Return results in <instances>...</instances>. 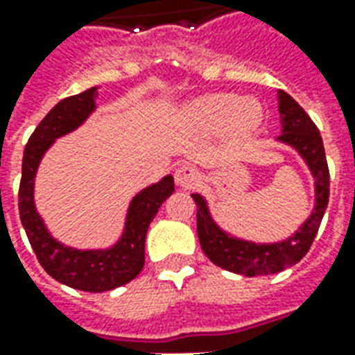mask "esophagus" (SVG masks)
I'll return each instance as SVG.
<instances>
[{"instance_id": "obj_1", "label": "esophagus", "mask_w": 355, "mask_h": 355, "mask_svg": "<svg viewBox=\"0 0 355 355\" xmlns=\"http://www.w3.org/2000/svg\"><path fill=\"white\" fill-rule=\"evenodd\" d=\"M200 180V171L192 165H182L175 171V182L182 188H190Z\"/></svg>"}]
</instances>
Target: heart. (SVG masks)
Instances as JSON below:
<instances>
[{
    "label": "heart",
    "instance_id": "obj_1",
    "mask_svg": "<svg viewBox=\"0 0 355 355\" xmlns=\"http://www.w3.org/2000/svg\"><path fill=\"white\" fill-rule=\"evenodd\" d=\"M182 119L198 131L226 129L234 139H245L261 125L262 106L234 93L205 94L186 104Z\"/></svg>",
    "mask_w": 355,
    "mask_h": 355
}]
</instances>
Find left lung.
<instances>
[{"label":"left lung","mask_w":355,"mask_h":355,"mask_svg":"<svg viewBox=\"0 0 355 355\" xmlns=\"http://www.w3.org/2000/svg\"><path fill=\"white\" fill-rule=\"evenodd\" d=\"M277 110L282 135L275 140L293 148L313 177V209L295 234L272 243L238 238L213 218L205 196L192 193L198 205V238L203 253L216 266L247 277L277 274L295 266L312 245L329 203V167L318 127L285 91H277Z\"/></svg>","instance_id":"obj_1"}]
</instances>
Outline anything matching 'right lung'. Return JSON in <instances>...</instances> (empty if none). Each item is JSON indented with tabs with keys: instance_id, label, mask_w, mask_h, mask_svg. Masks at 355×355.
Returning a JSON list of instances; mask_svg holds the SVG:
<instances>
[{
	"instance_id": "1",
	"label": "right lung",
	"mask_w": 355,
	"mask_h": 355,
	"mask_svg": "<svg viewBox=\"0 0 355 355\" xmlns=\"http://www.w3.org/2000/svg\"><path fill=\"white\" fill-rule=\"evenodd\" d=\"M96 96L98 87H91L60 101L43 117L24 148L19 190L20 220L40 264L57 282L87 293L116 289L140 274L144 268L148 226L163 201L175 192V180L171 175H165L162 180L135 193L127 207L121 236L114 245L104 249H78L58 241L51 234L35 207V175L43 155L57 139L70 135L87 121V117L96 110Z\"/></svg>"
}]
</instances>
